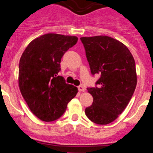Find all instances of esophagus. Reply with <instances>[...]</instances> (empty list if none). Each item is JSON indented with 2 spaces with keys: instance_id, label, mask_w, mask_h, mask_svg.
Returning a JSON list of instances; mask_svg holds the SVG:
<instances>
[{
  "instance_id": "34e87169",
  "label": "esophagus",
  "mask_w": 153,
  "mask_h": 153,
  "mask_svg": "<svg viewBox=\"0 0 153 153\" xmlns=\"http://www.w3.org/2000/svg\"><path fill=\"white\" fill-rule=\"evenodd\" d=\"M78 90L79 92H83L85 90V87L82 85H79V86H78Z\"/></svg>"
}]
</instances>
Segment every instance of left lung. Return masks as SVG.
<instances>
[{
  "label": "left lung",
  "instance_id": "left-lung-1",
  "mask_svg": "<svg viewBox=\"0 0 153 153\" xmlns=\"http://www.w3.org/2000/svg\"><path fill=\"white\" fill-rule=\"evenodd\" d=\"M92 75L98 74L95 86L87 90L93 102L85 113L92 122L106 125L123 113L137 83L136 63L129 49L107 36L81 37Z\"/></svg>",
  "mask_w": 153,
  "mask_h": 153
}]
</instances>
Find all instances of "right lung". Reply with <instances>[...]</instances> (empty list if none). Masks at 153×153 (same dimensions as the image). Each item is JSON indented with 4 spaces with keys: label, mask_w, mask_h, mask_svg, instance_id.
<instances>
[{
    "label": "right lung",
    "mask_w": 153,
    "mask_h": 153,
    "mask_svg": "<svg viewBox=\"0 0 153 153\" xmlns=\"http://www.w3.org/2000/svg\"><path fill=\"white\" fill-rule=\"evenodd\" d=\"M78 38L47 33L31 41L19 63V87L30 111L44 122L58 120L77 88L58 76L65 53Z\"/></svg>",
    "instance_id": "1"
}]
</instances>
